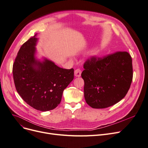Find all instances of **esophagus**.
<instances>
[{
  "instance_id": "1",
  "label": "esophagus",
  "mask_w": 148,
  "mask_h": 148,
  "mask_svg": "<svg viewBox=\"0 0 148 148\" xmlns=\"http://www.w3.org/2000/svg\"><path fill=\"white\" fill-rule=\"evenodd\" d=\"M81 73H82L81 70L80 69H77L74 71V75L77 77H79L81 75Z\"/></svg>"
}]
</instances>
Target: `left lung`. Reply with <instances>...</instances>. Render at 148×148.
Instances as JSON below:
<instances>
[{
	"mask_svg": "<svg viewBox=\"0 0 148 148\" xmlns=\"http://www.w3.org/2000/svg\"><path fill=\"white\" fill-rule=\"evenodd\" d=\"M84 96L92 108L112 106L123 99L133 77L132 58L126 51L101 57H92L83 65Z\"/></svg>",
	"mask_w": 148,
	"mask_h": 148,
	"instance_id": "8db88e82",
	"label": "left lung"
}]
</instances>
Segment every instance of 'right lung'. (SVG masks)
I'll list each match as a JSON object with an SVG mask.
<instances>
[{
	"mask_svg": "<svg viewBox=\"0 0 148 148\" xmlns=\"http://www.w3.org/2000/svg\"><path fill=\"white\" fill-rule=\"evenodd\" d=\"M36 35L19 49L12 74L16 90L22 99L38 111H47L60 104L64 89L74 79V69L61 68L47 59L42 62L37 60Z\"/></svg>",
	"mask_w": 148,
	"mask_h": 148,
	"instance_id": "obj_1",
	"label": "right lung"
}]
</instances>
